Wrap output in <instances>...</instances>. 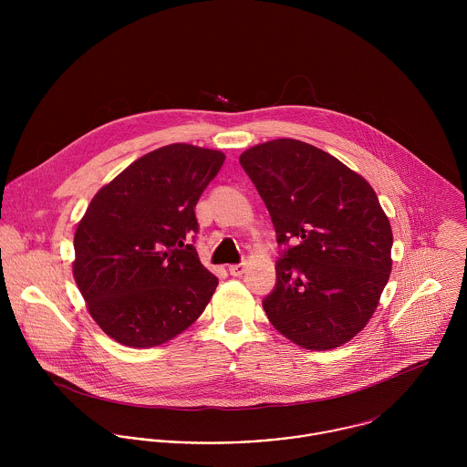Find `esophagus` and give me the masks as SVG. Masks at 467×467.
Segmentation results:
<instances>
[{
  "mask_svg": "<svg viewBox=\"0 0 467 467\" xmlns=\"http://www.w3.org/2000/svg\"><path fill=\"white\" fill-rule=\"evenodd\" d=\"M228 271H230V275H234V276H241V275L246 271V265H244V263L232 265V266H228Z\"/></svg>",
  "mask_w": 467,
  "mask_h": 467,
  "instance_id": "obj_1",
  "label": "esophagus"
}]
</instances>
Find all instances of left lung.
I'll return each mask as SVG.
<instances>
[{"label":"left lung","mask_w":467,"mask_h":467,"mask_svg":"<svg viewBox=\"0 0 467 467\" xmlns=\"http://www.w3.org/2000/svg\"><path fill=\"white\" fill-rule=\"evenodd\" d=\"M239 161L282 248L263 300L269 322L304 348L347 343L370 320L392 269V228L374 189L293 138L255 145Z\"/></svg>","instance_id":"1"}]
</instances>
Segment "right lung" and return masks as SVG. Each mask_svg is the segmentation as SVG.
<instances>
[{
    "label": "right lung",
    "instance_id": "1",
    "mask_svg": "<svg viewBox=\"0 0 467 467\" xmlns=\"http://www.w3.org/2000/svg\"><path fill=\"white\" fill-rule=\"evenodd\" d=\"M224 154L189 143L133 161L89 202L77 226L73 276L100 329L154 347L192 326L219 280L196 252V204Z\"/></svg>",
    "mask_w": 467,
    "mask_h": 467
}]
</instances>
